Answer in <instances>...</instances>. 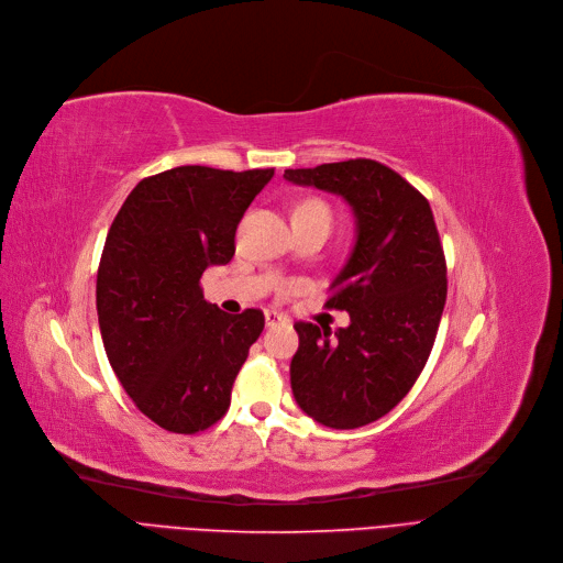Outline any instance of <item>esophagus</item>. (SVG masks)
<instances>
[{
	"instance_id": "esophagus-1",
	"label": "esophagus",
	"mask_w": 563,
	"mask_h": 563,
	"mask_svg": "<svg viewBox=\"0 0 563 563\" xmlns=\"http://www.w3.org/2000/svg\"><path fill=\"white\" fill-rule=\"evenodd\" d=\"M263 316H265V328H267V330H271V328H277V325H282V323H286V318H284L282 313H277V311H265Z\"/></svg>"
}]
</instances>
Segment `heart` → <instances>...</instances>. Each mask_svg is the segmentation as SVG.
I'll use <instances>...</instances> for the list:
<instances>
[{"instance_id": "obj_1", "label": "heart", "mask_w": 563, "mask_h": 563, "mask_svg": "<svg viewBox=\"0 0 563 563\" xmlns=\"http://www.w3.org/2000/svg\"><path fill=\"white\" fill-rule=\"evenodd\" d=\"M298 210H318V212H325V216H330L328 212V208L320 203V201H307V203H302Z\"/></svg>"}]
</instances>
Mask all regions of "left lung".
<instances>
[{
    "instance_id": "1",
    "label": "left lung",
    "mask_w": 563,
    "mask_h": 563,
    "mask_svg": "<svg viewBox=\"0 0 563 563\" xmlns=\"http://www.w3.org/2000/svg\"><path fill=\"white\" fill-rule=\"evenodd\" d=\"M284 178L341 197L355 218V243L328 307L351 325L296 323L290 389L302 412L336 431L385 417L431 355L446 300V265L428 201L376 159H345Z\"/></svg>"
}]
</instances>
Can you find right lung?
<instances>
[{"mask_svg":"<svg viewBox=\"0 0 563 563\" xmlns=\"http://www.w3.org/2000/svg\"><path fill=\"white\" fill-rule=\"evenodd\" d=\"M275 169L199 165L144 178L104 240L98 325L119 383L159 428L192 435L224 417L263 313H224L199 279L235 252V227Z\"/></svg>","mask_w":563,"mask_h":563,"instance_id":"1","label":"right lung"}]
</instances>
